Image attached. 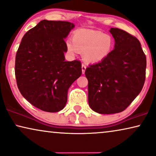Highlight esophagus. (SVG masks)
Returning a JSON list of instances; mask_svg holds the SVG:
<instances>
[{"label":"esophagus","instance_id":"1","mask_svg":"<svg viewBox=\"0 0 156 156\" xmlns=\"http://www.w3.org/2000/svg\"><path fill=\"white\" fill-rule=\"evenodd\" d=\"M87 68V65L85 64H82V74H84L85 70H86Z\"/></svg>","mask_w":156,"mask_h":156}]
</instances>
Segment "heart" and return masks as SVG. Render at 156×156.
Masks as SVG:
<instances>
[{
  "mask_svg": "<svg viewBox=\"0 0 156 156\" xmlns=\"http://www.w3.org/2000/svg\"><path fill=\"white\" fill-rule=\"evenodd\" d=\"M114 41L112 36L101 32L78 30L74 33L73 41L67 42V50L72 55L78 51L83 52L87 62L97 63L106 58L114 48Z\"/></svg>",
  "mask_w": 156,
  "mask_h": 156,
  "instance_id": "b5f03b06",
  "label": "heart"
}]
</instances>
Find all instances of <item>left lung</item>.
<instances>
[{
  "mask_svg": "<svg viewBox=\"0 0 156 156\" xmlns=\"http://www.w3.org/2000/svg\"><path fill=\"white\" fill-rule=\"evenodd\" d=\"M114 49L108 56L86 69L88 101L102 114L124 111L142 90L146 80V57L135 36L111 28Z\"/></svg>",
  "mask_w": 156,
  "mask_h": 156,
  "instance_id": "left-lung-1",
  "label": "left lung"
}]
</instances>
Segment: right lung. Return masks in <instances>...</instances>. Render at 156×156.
<instances>
[{
    "label": "right lung",
    "instance_id": "obj_1",
    "mask_svg": "<svg viewBox=\"0 0 156 156\" xmlns=\"http://www.w3.org/2000/svg\"><path fill=\"white\" fill-rule=\"evenodd\" d=\"M74 27L67 21H40L25 34L17 51L15 74L19 91L44 112L63 109L68 89L82 74L81 62H67L64 55L67 51L65 38Z\"/></svg>",
    "mask_w": 156,
    "mask_h": 156
}]
</instances>
